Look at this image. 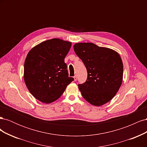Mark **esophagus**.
<instances>
[{
  "instance_id": "1",
  "label": "esophagus",
  "mask_w": 147,
  "mask_h": 147,
  "mask_svg": "<svg viewBox=\"0 0 147 147\" xmlns=\"http://www.w3.org/2000/svg\"><path fill=\"white\" fill-rule=\"evenodd\" d=\"M74 81H76V80H77V77L76 75H75V76L74 77Z\"/></svg>"
}]
</instances>
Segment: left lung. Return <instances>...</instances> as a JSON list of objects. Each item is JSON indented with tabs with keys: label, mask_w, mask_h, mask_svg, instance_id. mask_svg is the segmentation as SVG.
Listing matches in <instances>:
<instances>
[{
	"label": "left lung",
	"mask_w": 147,
	"mask_h": 147,
	"mask_svg": "<svg viewBox=\"0 0 147 147\" xmlns=\"http://www.w3.org/2000/svg\"><path fill=\"white\" fill-rule=\"evenodd\" d=\"M76 55L85 65L88 77L78 84L83 98L94 106H101L112 100L121 86L123 64L116 51L92 43L74 45Z\"/></svg>",
	"instance_id": "8db88e82"
}]
</instances>
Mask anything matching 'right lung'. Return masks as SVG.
<instances>
[{
	"instance_id": "right-lung-1",
	"label": "right lung",
	"mask_w": 147,
	"mask_h": 147,
	"mask_svg": "<svg viewBox=\"0 0 147 147\" xmlns=\"http://www.w3.org/2000/svg\"><path fill=\"white\" fill-rule=\"evenodd\" d=\"M72 46L70 42L53 38L33 47L26 56L24 80L35 98L50 104L58 99L74 80L69 77L64 58Z\"/></svg>"
}]
</instances>
